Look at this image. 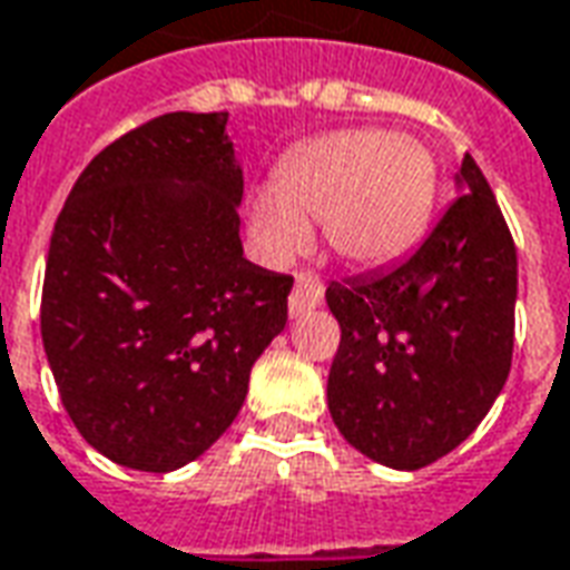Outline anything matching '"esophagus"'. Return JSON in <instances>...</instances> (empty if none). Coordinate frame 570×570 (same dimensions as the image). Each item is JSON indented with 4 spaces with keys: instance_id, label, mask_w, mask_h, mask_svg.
I'll return each mask as SVG.
<instances>
[{
    "instance_id": "obj_1",
    "label": "esophagus",
    "mask_w": 570,
    "mask_h": 570,
    "mask_svg": "<svg viewBox=\"0 0 570 570\" xmlns=\"http://www.w3.org/2000/svg\"><path fill=\"white\" fill-rule=\"evenodd\" d=\"M321 302H324V281L312 272L298 274L296 286L289 293V314L298 317V314L308 312V308H317Z\"/></svg>"
}]
</instances>
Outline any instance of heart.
Here are the masks:
<instances>
[{"label": "heart", "mask_w": 570, "mask_h": 570, "mask_svg": "<svg viewBox=\"0 0 570 570\" xmlns=\"http://www.w3.org/2000/svg\"><path fill=\"white\" fill-rule=\"evenodd\" d=\"M435 160L420 141L382 129L321 135L289 150L272 190L249 206V230L272 258H293L321 222L352 265L392 262L420 240L435 200Z\"/></svg>", "instance_id": "obj_1"}]
</instances>
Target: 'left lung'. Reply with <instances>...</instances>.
Wrapping results in <instances>:
<instances>
[{
  "label": "left lung",
  "mask_w": 570,
  "mask_h": 570,
  "mask_svg": "<svg viewBox=\"0 0 570 570\" xmlns=\"http://www.w3.org/2000/svg\"><path fill=\"white\" fill-rule=\"evenodd\" d=\"M460 185L413 256L326 286L342 330L330 416L364 456L407 472L460 448L512 367L515 240L469 154Z\"/></svg>",
  "instance_id": "obj_1"
}]
</instances>
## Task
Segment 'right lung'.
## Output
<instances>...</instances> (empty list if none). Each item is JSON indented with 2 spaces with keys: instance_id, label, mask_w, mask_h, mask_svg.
I'll list each match as a JSON object with an SVG mask.
<instances>
[{
  "instance_id": "right-lung-1",
  "label": "right lung",
  "mask_w": 570,
  "mask_h": 570,
  "mask_svg": "<svg viewBox=\"0 0 570 570\" xmlns=\"http://www.w3.org/2000/svg\"><path fill=\"white\" fill-rule=\"evenodd\" d=\"M225 126L141 122L82 169L51 230L39 324L61 404L95 451L141 472L216 444L286 326L293 277L244 258Z\"/></svg>"
}]
</instances>
